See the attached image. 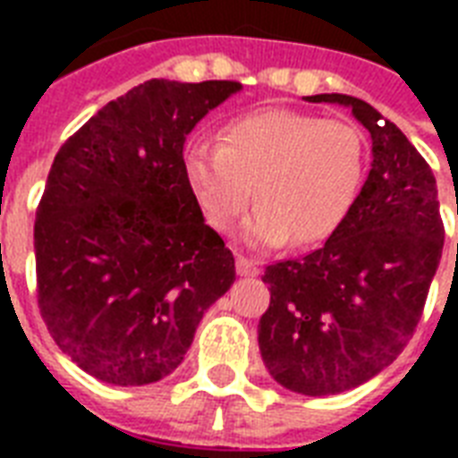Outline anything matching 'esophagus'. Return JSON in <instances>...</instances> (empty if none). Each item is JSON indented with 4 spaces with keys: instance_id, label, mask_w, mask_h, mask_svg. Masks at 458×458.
Instances as JSON below:
<instances>
[{
    "instance_id": "esophagus-1",
    "label": "esophagus",
    "mask_w": 458,
    "mask_h": 458,
    "mask_svg": "<svg viewBox=\"0 0 458 458\" xmlns=\"http://www.w3.org/2000/svg\"><path fill=\"white\" fill-rule=\"evenodd\" d=\"M235 271L237 276H244V278H254L259 276V264L257 261H251L247 257H237L235 259Z\"/></svg>"
}]
</instances>
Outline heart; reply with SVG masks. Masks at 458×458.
<instances>
[{
  "mask_svg": "<svg viewBox=\"0 0 458 458\" xmlns=\"http://www.w3.org/2000/svg\"><path fill=\"white\" fill-rule=\"evenodd\" d=\"M366 138L349 121L264 109L230 121L218 142H194L182 171L201 214L230 230L254 199L242 240L251 247L323 242L354 207L366 173Z\"/></svg>",
  "mask_w": 458,
  "mask_h": 458,
  "instance_id": "obj_1",
  "label": "heart"
}]
</instances>
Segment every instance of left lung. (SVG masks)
<instances>
[{"mask_svg": "<svg viewBox=\"0 0 458 458\" xmlns=\"http://www.w3.org/2000/svg\"><path fill=\"white\" fill-rule=\"evenodd\" d=\"M340 104L370 132V171L340 228L304 259L266 268L259 349L285 390L326 397L385 370L411 340L442 259L445 228L426 158L397 125L349 95Z\"/></svg>", "mask_w": 458, "mask_h": 458, "instance_id": "obj_1", "label": "left lung"}]
</instances>
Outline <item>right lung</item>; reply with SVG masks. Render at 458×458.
<instances>
[{"label":"right lung","mask_w":458,"mask_h":458,"mask_svg":"<svg viewBox=\"0 0 458 458\" xmlns=\"http://www.w3.org/2000/svg\"><path fill=\"white\" fill-rule=\"evenodd\" d=\"M240 89L147 81L54 157L35 221L39 311L61 352L102 383L171 376L235 283V259L187 187L182 147Z\"/></svg>","instance_id":"right-lung-1"}]
</instances>
